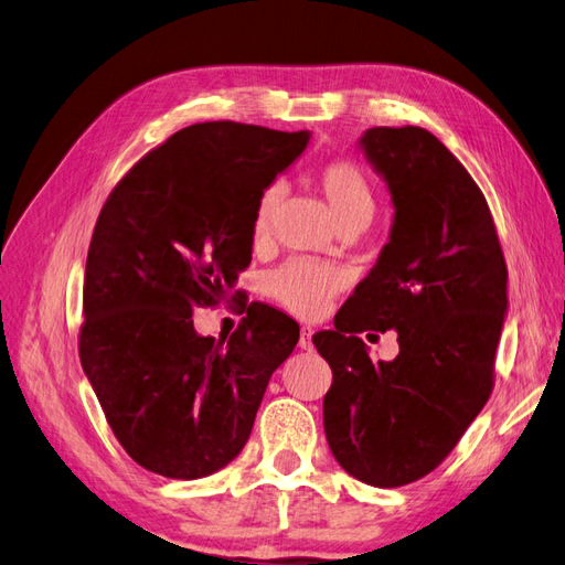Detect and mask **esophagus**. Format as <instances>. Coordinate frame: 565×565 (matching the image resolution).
I'll return each instance as SVG.
<instances>
[{
    "instance_id": "obj_1",
    "label": "esophagus",
    "mask_w": 565,
    "mask_h": 565,
    "mask_svg": "<svg viewBox=\"0 0 565 565\" xmlns=\"http://www.w3.org/2000/svg\"><path fill=\"white\" fill-rule=\"evenodd\" d=\"M311 337H313V330L311 328H301V332H299V349H311L313 344H311Z\"/></svg>"
}]
</instances>
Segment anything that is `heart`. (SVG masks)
Instances as JSON below:
<instances>
[{"label": "heart", "instance_id": "b5f03b06", "mask_svg": "<svg viewBox=\"0 0 565 565\" xmlns=\"http://www.w3.org/2000/svg\"><path fill=\"white\" fill-rule=\"evenodd\" d=\"M316 185L322 198L328 200L341 226L355 224V221L367 224L374 212V191L370 179L355 162L332 160L322 164L316 172ZM280 200V188L270 185L262 193L259 202H256L252 224V235L256 243L268 241ZM341 287H344V273L306 259L289 262L268 276L270 297L299 316L320 313Z\"/></svg>", "mask_w": 565, "mask_h": 565}]
</instances>
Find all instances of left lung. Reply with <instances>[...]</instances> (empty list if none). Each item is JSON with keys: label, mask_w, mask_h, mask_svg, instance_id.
<instances>
[{"label": "left lung", "mask_w": 565, "mask_h": 565, "mask_svg": "<svg viewBox=\"0 0 565 565\" xmlns=\"http://www.w3.org/2000/svg\"><path fill=\"white\" fill-rule=\"evenodd\" d=\"M361 150L391 193L388 243L313 344L332 367L322 424L339 467L374 488L434 471L490 398L507 264L481 188L422 127H372ZM396 329L372 364L356 337Z\"/></svg>", "instance_id": "obj_1"}]
</instances>
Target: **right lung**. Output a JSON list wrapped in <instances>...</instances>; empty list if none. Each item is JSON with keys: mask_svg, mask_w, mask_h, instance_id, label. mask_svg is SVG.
Masks as SVG:
<instances>
[{"mask_svg": "<svg viewBox=\"0 0 565 565\" xmlns=\"http://www.w3.org/2000/svg\"><path fill=\"white\" fill-rule=\"evenodd\" d=\"M309 139L191 125L136 162L98 214L79 361L119 446L152 473L193 481L241 455L270 374L297 347L299 324L266 303L218 339L195 332L193 311L233 292L256 202Z\"/></svg>", "mask_w": 565, "mask_h": 565, "instance_id": "obj_1", "label": "right lung"}]
</instances>
